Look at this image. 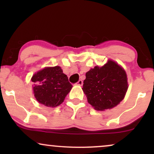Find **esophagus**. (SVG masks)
<instances>
[{
	"instance_id": "1",
	"label": "esophagus",
	"mask_w": 154,
	"mask_h": 154,
	"mask_svg": "<svg viewBox=\"0 0 154 154\" xmlns=\"http://www.w3.org/2000/svg\"><path fill=\"white\" fill-rule=\"evenodd\" d=\"M77 84H78V85H83V81H82V80H79V81H78Z\"/></svg>"
}]
</instances>
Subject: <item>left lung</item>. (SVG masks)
Masks as SVG:
<instances>
[{
	"label": "left lung",
	"instance_id": "8db88e82",
	"mask_svg": "<svg viewBox=\"0 0 154 154\" xmlns=\"http://www.w3.org/2000/svg\"><path fill=\"white\" fill-rule=\"evenodd\" d=\"M83 89L88 102L94 109L104 111L117 106L128 90L125 71L112 60L102 66H96L85 74Z\"/></svg>",
	"mask_w": 154,
	"mask_h": 154
}]
</instances>
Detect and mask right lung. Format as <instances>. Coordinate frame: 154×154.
<instances>
[{"label": "right lung", "mask_w": 154, "mask_h": 154, "mask_svg": "<svg viewBox=\"0 0 154 154\" xmlns=\"http://www.w3.org/2000/svg\"><path fill=\"white\" fill-rule=\"evenodd\" d=\"M33 91L40 104L48 107H56L64 102L71 91L72 85L60 66L45 67L31 78Z\"/></svg>", "instance_id": "obj_1"}]
</instances>
